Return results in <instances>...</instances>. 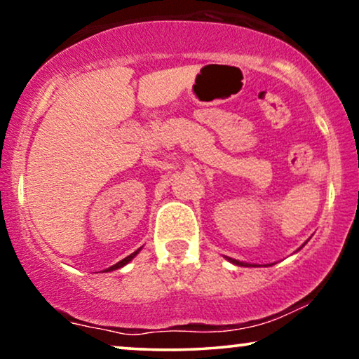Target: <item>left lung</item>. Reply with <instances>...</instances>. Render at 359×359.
<instances>
[{"mask_svg": "<svg viewBox=\"0 0 359 359\" xmlns=\"http://www.w3.org/2000/svg\"><path fill=\"white\" fill-rule=\"evenodd\" d=\"M304 245H306V243H304ZM304 245H302V247H304ZM302 247H301V248H302ZM225 258H227L230 263L237 264V266H258V264H250V263H243V262H238V259H233V258H229V257H225Z\"/></svg>", "mask_w": 359, "mask_h": 359, "instance_id": "8db88e82", "label": "left lung"}]
</instances>
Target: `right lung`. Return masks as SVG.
Here are the masks:
<instances>
[{"label":"right lung","mask_w":359,"mask_h":359,"mask_svg":"<svg viewBox=\"0 0 359 359\" xmlns=\"http://www.w3.org/2000/svg\"><path fill=\"white\" fill-rule=\"evenodd\" d=\"M140 250H142V247H140L139 250H135V252H134V253H130V255H129V257H126L124 259H121V262H119V263L112 264V266H111V268H106V269H102V273H109V271H114V269H119V268H122V266H126V264H127V263H129V262H132V259H134V258L137 257V253H139V252H140Z\"/></svg>","instance_id":"right-lung-1"}]
</instances>
